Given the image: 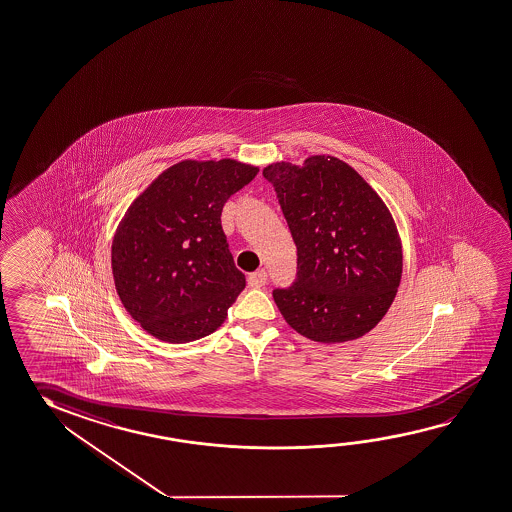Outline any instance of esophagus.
I'll return each mask as SVG.
<instances>
[{
	"instance_id": "esophagus-1",
	"label": "esophagus",
	"mask_w": 512,
	"mask_h": 512,
	"mask_svg": "<svg viewBox=\"0 0 512 512\" xmlns=\"http://www.w3.org/2000/svg\"><path fill=\"white\" fill-rule=\"evenodd\" d=\"M267 279V272H265V270H258V272H254V274L249 276L247 283H249L251 288H261V286L267 284Z\"/></svg>"
}]
</instances>
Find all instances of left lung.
<instances>
[{
	"label": "left lung",
	"mask_w": 512,
	"mask_h": 512,
	"mask_svg": "<svg viewBox=\"0 0 512 512\" xmlns=\"http://www.w3.org/2000/svg\"><path fill=\"white\" fill-rule=\"evenodd\" d=\"M274 185L297 245V274L274 301L297 333L320 343L356 340L390 309L402 277L391 213L350 165L311 156L304 167L272 163Z\"/></svg>",
	"instance_id": "obj_1"
}]
</instances>
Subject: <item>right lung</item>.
Returning <instances> with one entry per match:
<instances>
[{
    "instance_id": "right-lung-1",
    "label": "right lung",
    "mask_w": 512,
    "mask_h": 512,
    "mask_svg": "<svg viewBox=\"0 0 512 512\" xmlns=\"http://www.w3.org/2000/svg\"><path fill=\"white\" fill-rule=\"evenodd\" d=\"M258 167L235 160L178 163L138 195L112 244L122 304L155 338L187 343L219 329L245 288L220 215Z\"/></svg>"
}]
</instances>
